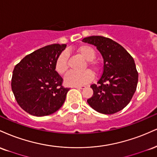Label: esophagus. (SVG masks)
I'll return each instance as SVG.
<instances>
[{"label":"esophagus","instance_id":"1","mask_svg":"<svg viewBox=\"0 0 157 157\" xmlns=\"http://www.w3.org/2000/svg\"><path fill=\"white\" fill-rule=\"evenodd\" d=\"M74 87L76 88V89L82 90V89H84V88L86 87V86H84V85H82V86H74Z\"/></svg>","mask_w":157,"mask_h":157}]
</instances>
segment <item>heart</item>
Returning a JSON list of instances; mask_svg holds the SVG:
<instances>
[{"label": "heart", "mask_w": 157, "mask_h": 157, "mask_svg": "<svg viewBox=\"0 0 157 157\" xmlns=\"http://www.w3.org/2000/svg\"><path fill=\"white\" fill-rule=\"evenodd\" d=\"M77 52L84 59L87 61V66L93 71L98 70L97 64L93 59L96 56V51L93 46L90 45H81L77 48ZM68 54L67 52L61 53L57 57L55 62V70L59 75H64L68 70ZM93 78V75L90 71H84L83 72H70L64 78V83L68 86H75L85 84L91 82Z\"/></svg>", "instance_id": "b5f03b06"}]
</instances>
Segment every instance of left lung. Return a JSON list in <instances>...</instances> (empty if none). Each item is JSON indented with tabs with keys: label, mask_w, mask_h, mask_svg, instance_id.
<instances>
[{
	"label": "left lung",
	"mask_w": 157,
	"mask_h": 157,
	"mask_svg": "<svg viewBox=\"0 0 157 157\" xmlns=\"http://www.w3.org/2000/svg\"><path fill=\"white\" fill-rule=\"evenodd\" d=\"M83 42L96 46L104 58V69L93 95L87 103L93 109L112 115L125 108L137 89L138 73L134 60L122 45L102 36H91Z\"/></svg>",
	"instance_id": "8db88e82"
}]
</instances>
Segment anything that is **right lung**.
I'll return each mask as SVG.
<instances>
[{
    "label": "right lung",
    "instance_id": "obj_1",
    "mask_svg": "<svg viewBox=\"0 0 157 157\" xmlns=\"http://www.w3.org/2000/svg\"><path fill=\"white\" fill-rule=\"evenodd\" d=\"M65 48V44L46 45L25 56L14 67L12 92L19 106L30 115H51L63 105L70 88L62 86L55 62Z\"/></svg>",
    "mask_w": 157,
    "mask_h": 157
}]
</instances>
